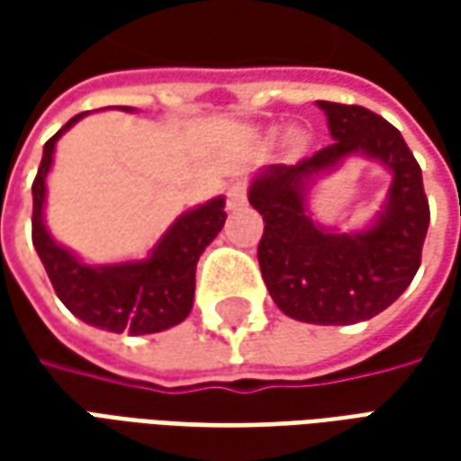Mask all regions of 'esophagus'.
Instances as JSON below:
<instances>
[{"label":"esophagus","mask_w":461,"mask_h":461,"mask_svg":"<svg viewBox=\"0 0 461 461\" xmlns=\"http://www.w3.org/2000/svg\"><path fill=\"white\" fill-rule=\"evenodd\" d=\"M244 204H247V185L244 182H234L227 190V207L230 210H241Z\"/></svg>","instance_id":"esophagus-1"}]
</instances>
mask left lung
<instances>
[{
  "instance_id": "obj_1",
  "label": "left lung",
  "mask_w": 461,
  "mask_h": 461,
  "mask_svg": "<svg viewBox=\"0 0 461 461\" xmlns=\"http://www.w3.org/2000/svg\"><path fill=\"white\" fill-rule=\"evenodd\" d=\"M333 142L296 165H269L249 187L264 217L259 257L271 299L286 316L319 326H348L385 311L415 279L422 259L429 204L422 170L397 128L363 105L319 101ZM350 154L391 170L393 182L376 221L340 235L310 220L312 180Z\"/></svg>"
}]
</instances>
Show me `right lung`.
<instances>
[{"instance_id":"obj_1","label":"right lung","mask_w":461,"mask_h":461,"mask_svg":"<svg viewBox=\"0 0 461 461\" xmlns=\"http://www.w3.org/2000/svg\"><path fill=\"white\" fill-rule=\"evenodd\" d=\"M131 111V108H121ZM86 113L74 115L51 140L44 145V158L32 185L34 214L32 240L36 254L44 264L54 291L74 316L95 329L131 336L160 333L190 316L194 301V271L204 247L220 234L227 220L224 197H214L207 204L185 212L162 240L155 244L148 259L122 261L91 267L61 247L44 224L46 175L54 162V148L74 122Z\"/></svg>"}]
</instances>
